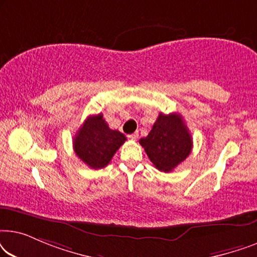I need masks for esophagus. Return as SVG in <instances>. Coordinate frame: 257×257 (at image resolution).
Returning <instances> with one entry per match:
<instances>
[{"mask_svg": "<svg viewBox=\"0 0 257 257\" xmlns=\"http://www.w3.org/2000/svg\"><path fill=\"white\" fill-rule=\"evenodd\" d=\"M128 139H131V140H137L138 139V133H132V135H130L128 136Z\"/></svg>", "mask_w": 257, "mask_h": 257, "instance_id": "1", "label": "esophagus"}]
</instances>
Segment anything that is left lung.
<instances>
[{"mask_svg":"<svg viewBox=\"0 0 257 257\" xmlns=\"http://www.w3.org/2000/svg\"><path fill=\"white\" fill-rule=\"evenodd\" d=\"M150 160L161 172H172L189 156L193 140L182 117L159 113L149 136L139 140Z\"/></svg>","mask_w":257,"mask_h":257,"instance_id":"left-lung-1","label":"left lung"}]
</instances>
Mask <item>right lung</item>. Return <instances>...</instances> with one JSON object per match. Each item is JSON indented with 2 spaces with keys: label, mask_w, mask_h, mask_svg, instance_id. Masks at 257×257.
Instances as JSON below:
<instances>
[{
  "label": "right lung",
  "mask_w": 257,
  "mask_h": 257,
  "mask_svg": "<svg viewBox=\"0 0 257 257\" xmlns=\"http://www.w3.org/2000/svg\"><path fill=\"white\" fill-rule=\"evenodd\" d=\"M126 137L111 130L103 114H93L85 119L73 138V150L87 166L98 170L107 166Z\"/></svg>",
  "instance_id": "obj_1"
}]
</instances>
